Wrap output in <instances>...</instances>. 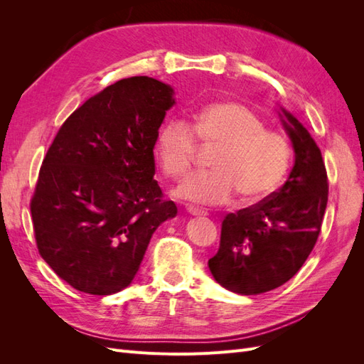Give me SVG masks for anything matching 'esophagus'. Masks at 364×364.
<instances>
[{
	"label": "esophagus",
	"instance_id": "obj_1",
	"mask_svg": "<svg viewBox=\"0 0 364 364\" xmlns=\"http://www.w3.org/2000/svg\"><path fill=\"white\" fill-rule=\"evenodd\" d=\"M186 211H188L191 215H206L205 211H202V209L196 206H186Z\"/></svg>",
	"mask_w": 364,
	"mask_h": 364
}]
</instances>
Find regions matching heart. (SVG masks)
I'll list each match as a JSON object with an SVG mask.
<instances>
[{
  "instance_id": "heart-1",
  "label": "heart",
  "mask_w": 364,
  "mask_h": 364,
  "mask_svg": "<svg viewBox=\"0 0 364 364\" xmlns=\"http://www.w3.org/2000/svg\"><path fill=\"white\" fill-rule=\"evenodd\" d=\"M215 149L213 171L186 181L178 194L205 205H223L234 196L240 205L262 200L282 182L293 161L287 136L269 130L250 107L235 102L211 103L194 115L193 126L171 118L159 132L155 158L165 178L190 174L199 151Z\"/></svg>"
}]
</instances>
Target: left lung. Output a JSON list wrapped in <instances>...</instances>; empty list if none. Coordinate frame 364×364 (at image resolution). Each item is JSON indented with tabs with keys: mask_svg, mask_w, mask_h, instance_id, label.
Listing matches in <instances>:
<instances>
[{
	"mask_svg": "<svg viewBox=\"0 0 364 364\" xmlns=\"http://www.w3.org/2000/svg\"><path fill=\"white\" fill-rule=\"evenodd\" d=\"M284 114L296 153L287 182L258 203L229 213L220 247L208 261L214 279L238 294L270 291L291 279L321 234L328 202L325 162L308 130Z\"/></svg>",
	"mask_w": 364,
	"mask_h": 364,
	"instance_id": "8db88e82",
	"label": "left lung"
}]
</instances>
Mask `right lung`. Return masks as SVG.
Segmentation results:
<instances>
[{"instance_id": "add662e5", "label": "right lung", "mask_w": 364, "mask_h": 364, "mask_svg": "<svg viewBox=\"0 0 364 364\" xmlns=\"http://www.w3.org/2000/svg\"><path fill=\"white\" fill-rule=\"evenodd\" d=\"M173 105L168 85L130 77L87 98L54 136L30 211L41 257L73 289H126L153 232L178 214L153 179V147Z\"/></svg>"}]
</instances>
